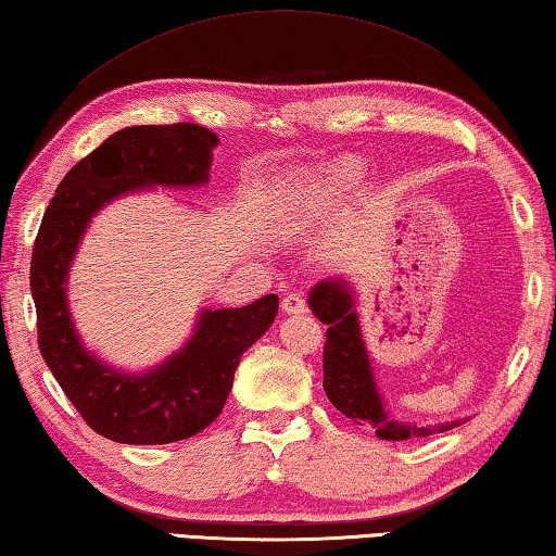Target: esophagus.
I'll return each mask as SVG.
<instances>
[{
    "mask_svg": "<svg viewBox=\"0 0 556 556\" xmlns=\"http://www.w3.org/2000/svg\"><path fill=\"white\" fill-rule=\"evenodd\" d=\"M281 311L287 313V316H296V313H306V299L296 294V291H291L285 299H281Z\"/></svg>",
    "mask_w": 556,
    "mask_h": 556,
    "instance_id": "obj_1",
    "label": "esophagus"
}]
</instances>
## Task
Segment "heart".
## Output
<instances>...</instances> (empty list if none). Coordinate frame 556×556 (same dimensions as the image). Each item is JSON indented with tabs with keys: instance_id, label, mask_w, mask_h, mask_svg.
<instances>
[{
	"instance_id": "b5f03b06",
	"label": "heart",
	"mask_w": 556,
	"mask_h": 556,
	"mask_svg": "<svg viewBox=\"0 0 556 556\" xmlns=\"http://www.w3.org/2000/svg\"><path fill=\"white\" fill-rule=\"evenodd\" d=\"M365 177V165L357 157H340L336 163L320 167L308 175L296 191L299 216H311L318 208L330 206L332 201L345 197Z\"/></svg>"
}]
</instances>
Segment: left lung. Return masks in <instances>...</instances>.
Returning a JSON list of instances; mask_svg holds the SVG:
<instances>
[{"label":"left lung","instance_id":"1","mask_svg":"<svg viewBox=\"0 0 556 556\" xmlns=\"http://www.w3.org/2000/svg\"><path fill=\"white\" fill-rule=\"evenodd\" d=\"M355 291L342 277H328L308 291V308L326 323V348H323V389L342 416L357 426H369L381 440L428 438L462 426V420L416 426L393 420L381 399L371 357L362 336Z\"/></svg>","mask_w":556,"mask_h":556}]
</instances>
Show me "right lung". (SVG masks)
<instances>
[{
	"mask_svg": "<svg viewBox=\"0 0 556 556\" xmlns=\"http://www.w3.org/2000/svg\"><path fill=\"white\" fill-rule=\"evenodd\" d=\"M216 146L214 130L197 124L121 128L70 169L40 220L31 257L40 355L87 426L124 445H167L211 426L243 352L277 316V294L243 308H201L185 345L146 371L89 352L70 316V267L99 211L136 191L208 185Z\"/></svg>",
	"mask_w": 556,
	"mask_h": 556,
	"instance_id": "right-lung-1",
	"label": "right lung"
}]
</instances>
